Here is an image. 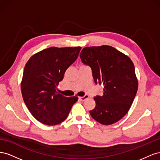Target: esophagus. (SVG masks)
I'll return each instance as SVG.
<instances>
[{
  "label": "esophagus",
  "mask_w": 160,
  "mask_h": 160,
  "mask_svg": "<svg viewBox=\"0 0 160 160\" xmlns=\"http://www.w3.org/2000/svg\"><path fill=\"white\" fill-rule=\"evenodd\" d=\"M89 98V96L88 95H85L83 96V97H79V99L81 101H84L85 100H86L87 99H88Z\"/></svg>",
  "instance_id": "obj_1"
}]
</instances>
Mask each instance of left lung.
<instances>
[{
    "label": "left lung",
    "instance_id": "8db88e82",
    "mask_svg": "<svg viewBox=\"0 0 160 160\" xmlns=\"http://www.w3.org/2000/svg\"><path fill=\"white\" fill-rule=\"evenodd\" d=\"M80 58L91 67L95 83L104 86L103 95L94 98L91 117L103 125L118 122L128 112L138 89L132 61L109 45L85 47Z\"/></svg>",
    "mask_w": 160,
    "mask_h": 160
}]
</instances>
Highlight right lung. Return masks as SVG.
<instances>
[{"instance_id": "add662e5", "label": "right lung", "mask_w": 160, "mask_h": 160, "mask_svg": "<svg viewBox=\"0 0 160 160\" xmlns=\"http://www.w3.org/2000/svg\"><path fill=\"white\" fill-rule=\"evenodd\" d=\"M81 47H55L33 55L25 65L21 89L33 117L41 123L55 125L68 117L78 97L67 98L57 91L67 69L77 59Z\"/></svg>"}]
</instances>
